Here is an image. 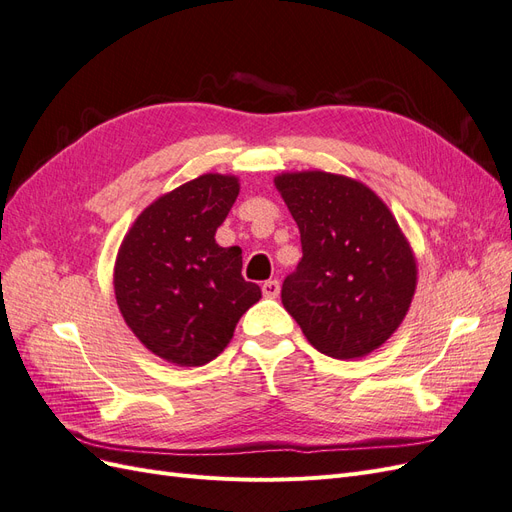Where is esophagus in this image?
<instances>
[{"label": "esophagus", "instance_id": "34e87169", "mask_svg": "<svg viewBox=\"0 0 512 512\" xmlns=\"http://www.w3.org/2000/svg\"><path fill=\"white\" fill-rule=\"evenodd\" d=\"M280 290H282V284L277 280H267L265 284H262V294H265L267 299H277L280 297Z\"/></svg>", "mask_w": 512, "mask_h": 512}]
</instances>
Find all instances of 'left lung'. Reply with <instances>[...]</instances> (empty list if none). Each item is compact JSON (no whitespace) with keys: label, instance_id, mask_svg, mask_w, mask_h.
<instances>
[{"label":"left lung","instance_id":"8db88e82","mask_svg":"<svg viewBox=\"0 0 512 512\" xmlns=\"http://www.w3.org/2000/svg\"><path fill=\"white\" fill-rule=\"evenodd\" d=\"M303 258L282 303L307 342L333 359L380 348L406 318L416 260L393 213L361 181L303 170L275 177Z\"/></svg>","mask_w":512,"mask_h":512}]
</instances>
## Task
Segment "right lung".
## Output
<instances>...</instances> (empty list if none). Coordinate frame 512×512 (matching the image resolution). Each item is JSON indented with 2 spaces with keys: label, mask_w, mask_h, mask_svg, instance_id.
Returning <instances> with one entry per match:
<instances>
[{
  "label": "right lung",
  "mask_w": 512,
  "mask_h": 512,
  "mask_svg": "<svg viewBox=\"0 0 512 512\" xmlns=\"http://www.w3.org/2000/svg\"><path fill=\"white\" fill-rule=\"evenodd\" d=\"M237 196V177L200 175L153 200L119 247V312L143 346L168 363L213 361L260 299V288L243 280L239 247L215 243Z\"/></svg>",
  "instance_id": "add662e5"
}]
</instances>
